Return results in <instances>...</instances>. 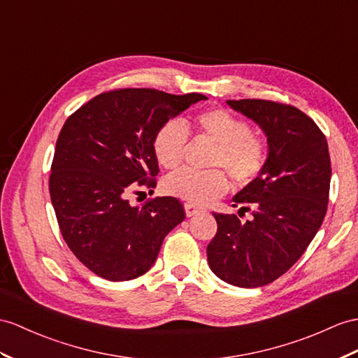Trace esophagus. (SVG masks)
<instances>
[{"label":"esophagus","instance_id":"esophagus-1","mask_svg":"<svg viewBox=\"0 0 358 358\" xmlns=\"http://www.w3.org/2000/svg\"><path fill=\"white\" fill-rule=\"evenodd\" d=\"M200 211H202V208H199V206H196L193 203H185V214H187V217H193V215H196Z\"/></svg>","mask_w":358,"mask_h":358}]
</instances>
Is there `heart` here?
Returning <instances> with one entry per match:
<instances>
[{"label": "heart", "mask_w": 358, "mask_h": 358, "mask_svg": "<svg viewBox=\"0 0 358 358\" xmlns=\"http://www.w3.org/2000/svg\"><path fill=\"white\" fill-rule=\"evenodd\" d=\"M196 132L217 144L208 171L182 169L164 180L165 193L188 200L189 203L205 205L223 196L229 187L228 172L232 182L246 187L264 170L268 144L264 136L250 130L246 120L234 112L214 108L196 113L193 117ZM153 153L164 169H178L185 158L188 132L176 120L164 123L153 136Z\"/></svg>", "instance_id": "heart-1"}]
</instances>
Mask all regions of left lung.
Masks as SVG:
<instances>
[{"label":"left lung","instance_id":"obj_1","mask_svg":"<svg viewBox=\"0 0 358 358\" xmlns=\"http://www.w3.org/2000/svg\"><path fill=\"white\" fill-rule=\"evenodd\" d=\"M267 136L264 170L235 196V214L213 213L217 234L208 263L224 282L255 289L284 275L308 248L327 214L331 161L327 138L292 104L243 99L226 101Z\"/></svg>","mask_w":358,"mask_h":358}]
</instances>
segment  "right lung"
<instances>
[{"label":"right lung","instance_id":"obj_1","mask_svg":"<svg viewBox=\"0 0 358 358\" xmlns=\"http://www.w3.org/2000/svg\"><path fill=\"white\" fill-rule=\"evenodd\" d=\"M202 94L173 95L150 88L103 92L68 117L50 173V196L68 248L109 281L144 275L162 241L185 219L176 197L130 205L139 187L155 188L153 136Z\"/></svg>","mask_w":358,"mask_h":358}]
</instances>
